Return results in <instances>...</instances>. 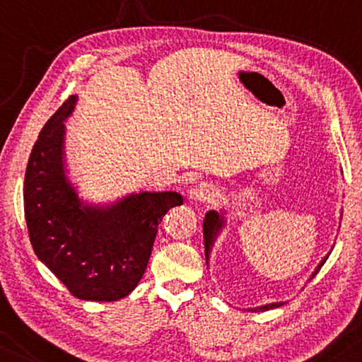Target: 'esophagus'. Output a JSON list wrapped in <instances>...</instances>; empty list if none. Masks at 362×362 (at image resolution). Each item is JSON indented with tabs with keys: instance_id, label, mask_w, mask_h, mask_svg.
<instances>
[{
	"instance_id": "34e87169",
	"label": "esophagus",
	"mask_w": 362,
	"mask_h": 362,
	"mask_svg": "<svg viewBox=\"0 0 362 362\" xmlns=\"http://www.w3.org/2000/svg\"><path fill=\"white\" fill-rule=\"evenodd\" d=\"M215 197V189L210 184H199L189 192L190 202H210Z\"/></svg>"
}]
</instances>
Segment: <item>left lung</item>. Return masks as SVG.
Returning a JSON list of instances; mask_svg holds the SVG:
<instances>
[{"mask_svg": "<svg viewBox=\"0 0 362 362\" xmlns=\"http://www.w3.org/2000/svg\"><path fill=\"white\" fill-rule=\"evenodd\" d=\"M225 211L221 210V211H216V210H210V211H206V215H205V220H204V240H205V258H206V267H209V259H210V252H211V247H214V243H215V240H216V237H218V233L221 231V228H223L225 226ZM343 216V215H341ZM327 257H329V253L326 255L325 258L321 259V263L317 264L316 267V269L315 272H313V274H311V278L315 276V274L320 272L321 269V267L322 264H325V262L327 259ZM310 278V279H311ZM285 305V303L283 301H279V303H269V305H263V306H258V308H250L248 311H268V310H273V308H279V306H283Z\"/></svg>", "mask_w": 362, "mask_h": 362, "instance_id": "8db88e82", "label": "left lung"}]
</instances>
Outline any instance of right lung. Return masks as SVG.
<instances>
[{"label":"right lung","instance_id":"obj_1","mask_svg":"<svg viewBox=\"0 0 362 362\" xmlns=\"http://www.w3.org/2000/svg\"><path fill=\"white\" fill-rule=\"evenodd\" d=\"M71 95L47 120L24 177V216L36 257L84 301H117L139 285L157 226L184 199L177 192L129 194L109 205L79 199L67 178L64 120Z\"/></svg>","mask_w":362,"mask_h":362}]
</instances>
